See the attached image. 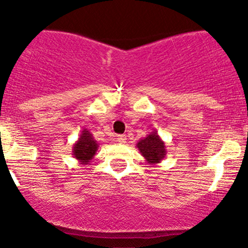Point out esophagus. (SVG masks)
I'll return each instance as SVG.
<instances>
[{
  "instance_id": "34e87169",
  "label": "esophagus",
  "mask_w": 248,
  "mask_h": 248,
  "mask_svg": "<svg viewBox=\"0 0 248 248\" xmlns=\"http://www.w3.org/2000/svg\"><path fill=\"white\" fill-rule=\"evenodd\" d=\"M117 141H118V143H120V144H124L126 141V137H125V135H118Z\"/></svg>"
}]
</instances>
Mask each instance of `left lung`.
<instances>
[{
  "instance_id": "obj_1",
  "label": "left lung",
  "mask_w": 248,
  "mask_h": 248,
  "mask_svg": "<svg viewBox=\"0 0 248 248\" xmlns=\"http://www.w3.org/2000/svg\"><path fill=\"white\" fill-rule=\"evenodd\" d=\"M137 148L150 165H156L161 163V160L166 155L165 143L159 137L156 130L151 131L145 138L140 139L137 144Z\"/></svg>"
}]
</instances>
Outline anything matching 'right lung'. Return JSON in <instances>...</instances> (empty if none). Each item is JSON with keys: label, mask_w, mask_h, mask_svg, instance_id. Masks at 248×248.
Here are the masks:
<instances>
[{"label": "right lung", "mask_w": 248, "mask_h": 248, "mask_svg": "<svg viewBox=\"0 0 248 248\" xmlns=\"http://www.w3.org/2000/svg\"><path fill=\"white\" fill-rule=\"evenodd\" d=\"M98 148H99V144L93 138V134L88 129H83L78 140L73 144L72 155L78 160V163L87 165L93 160L94 155L97 154Z\"/></svg>", "instance_id": "1"}]
</instances>
